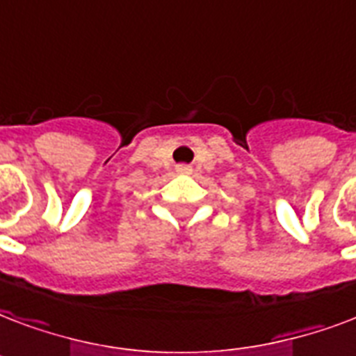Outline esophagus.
Listing matches in <instances>:
<instances>
[{
	"label": "esophagus",
	"instance_id": "esophagus-1",
	"mask_svg": "<svg viewBox=\"0 0 356 356\" xmlns=\"http://www.w3.org/2000/svg\"><path fill=\"white\" fill-rule=\"evenodd\" d=\"M177 172L179 173H190V172H192V170H190V166H186V164H179Z\"/></svg>",
	"mask_w": 356,
	"mask_h": 356
}]
</instances>
